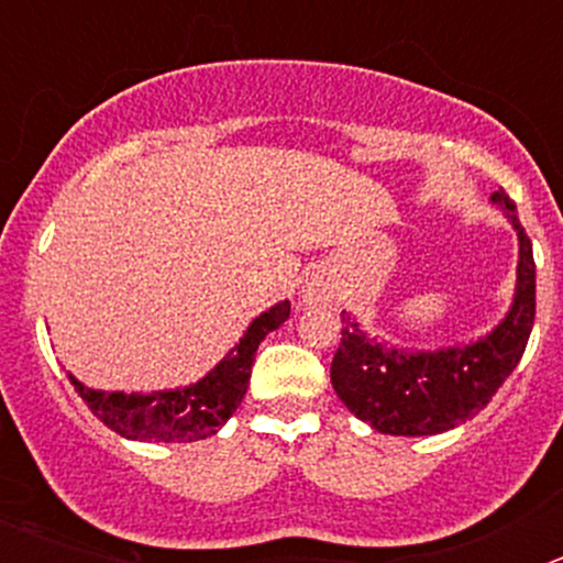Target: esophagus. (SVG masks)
Returning <instances> with one entry per match:
<instances>
[{
  "label": "esophagus",
  "mask_w": 563,
  "mask_h": 563,
  "mask_svg": "<svg viewBox=\"0 0 563 563\" xmlns=\"http://www.w3.org/2000/svg\"><path fill=\"white\" fill-rule=\"evenodd\" d=\"M298 298H301V305H310V307L330 305L332 292H330V287L321 285V282H307V285L301 287V296Z\"/></svg>",
  "instance_id": "esophagus-1"
}]
</instances>
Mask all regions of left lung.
<instances>
[{
    "label": "left lung",
    "instance_id": "left-lung-1",
    "mask_svg": "<svg viewBox=\"0 0 563 563\" xmlns=\"http://www.w3.org/2000/svg\"><path fill=\"white\" fill-rule=\"evenodd\" d=\"M519 239L514 301L499 324L474 341L409 350L369 335L352 312H341V346L330 380L343 406L391 437H431L474 420L519 366L536 318L533 245L505 191L490 197Z\"/></svg>",
    "mask_w": 563,
    "mask_h": 563
}]
</instances>
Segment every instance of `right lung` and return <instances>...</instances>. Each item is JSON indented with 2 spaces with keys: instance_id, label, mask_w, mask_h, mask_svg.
Listing matches in <instances>:
<instances>
[{
  "instance_id": "right-lung-1",
  "label": "right lung",
  "mask_w": 563,
  "mask_h": 563,
  "mask_svg": "<svg viewBox=\"0 0 563 563\" xmlns=\"http://www.w3.org/2000/svg\"><path fill=\"white\" fill-rule=\"evenodd\" d=\"M290 318V301H276L258 312L231 350L200 380L154 391H107L92 389L67 372L78 397L98 420L126 440L197 442L217 434L228 417L239 409L251 383V366L258 343Z\"/></svg>"
}]
</instances>
